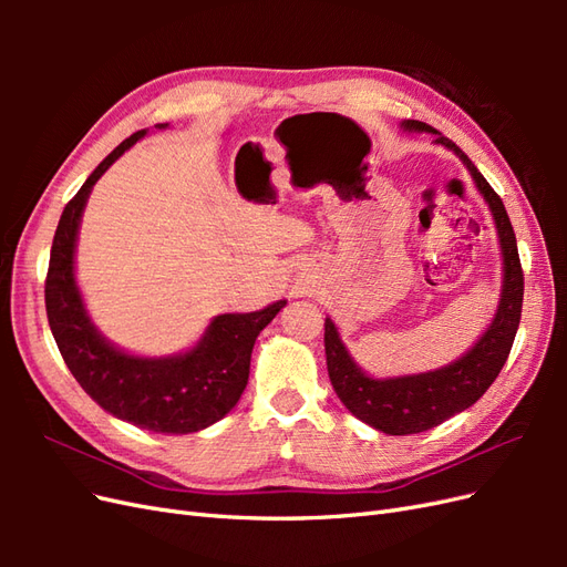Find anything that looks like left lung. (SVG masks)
<instances>
[{"instance_id": "left-lung-1", "label": "left lung", "mask_w": 567, "mask_h": 567, "mask_svg": "<svg viewBox=\"0 0 567 567\" xmlns=\"http://www.w3.org/2000/svg\"><path fill=\"white\" fill-rule=\"evenodd\" d=\"M402 125L414 132H433L435 142L452 148L463 161V165L468 167L475 186L489 205L496 234H499V246L504 255V286L499 307H496V315L483 338L450 367L427 373L398 375V379H371V375H367L354 364L346 342L340 340L336 323L326 319V367H329L336 394L359 421H364L375 427V431H383L388 435H414L431 431V427L452 419L458 411L468 409L483 398L496 375H499L502 367L506 364L513 340H516L525 284L516 234H513L511 219L499 194L477 173V167L471 163L466 153L452 140H447V136H442L431 125L419 123V120H406Z\"/></svg>"}]
</instances>
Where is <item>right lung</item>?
I'll return each instance as SVG.
<instances>
[{
  "label": "right lung",
  "instance_id": "add662e5",
  "mask_svg": "<svg viewBox=\"0 0 567 567\" xmlns=\"http://www.w3.org/2000/svg\"><path fill=\"white\" fill-rule=\"evenodd\" d=\"M144 134L134 132L115 146L63 208L44 281L47 319L65 367L101 409L144 431L186 435L227 416L241 400L255 338L286 300L260 312L215 317L196 348L175 357H134L96 331L75 284L80 217L96 179Z\"/></svg>",
  "mask_w": 567,
  "mask_h": 567
}]
</instances>
